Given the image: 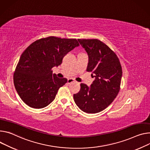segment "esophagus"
I'll use <instances>...</instances> for the list:
<instances>
[{
	"label": "esophagus",
	"instance_id": "1",
	"mask_svg": "<svg viewBox=\"0 0 150 150\" xmlns=\"http://www.w3.org/2000/svg\"><path fill=\"white\" fill-rule=\"evenodd\" d=\"M75 81L72 78H69V79H67V83L68 84H70V83H75Z\"/></svg>",
	"mask_w": 150,
	"mask_h": 150
}]
</instances>
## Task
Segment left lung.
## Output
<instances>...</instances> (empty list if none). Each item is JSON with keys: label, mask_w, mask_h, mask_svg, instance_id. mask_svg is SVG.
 I'll return each instance as SVG.
<instances>
[{"label": "left lung", "mask_w": 150, "mask_h": 150, "mask_svg": "<svg viewBox=\"0 0 150 150\" xmlns=\"http://www.w3.org/2000/svg\"><path fill=\"white\" fill-rule=\"evenodd\" d=\"M78 40L88 54L87 71L94 74L95 80L90 87L81 84L79 91L74 94V101L80 110L86 113L99 112L114 101L119 93L121 66L116 54L100 40Z\"/></svg>", "instance_id": "1"}]
</instances>
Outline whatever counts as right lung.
<instances>
[{
    "label": "right lung",
    "mask_w": 150,
    "mask_h": 150,
    "mask_svg": "<svg viewBox=\"0 0 150 150\" xmlns=\"http://www.w3.org/2000/svg\"><path fill=\"white\" fill-rule=\"evenodd\" d=\"M79 45L76 39L49 36L36 40L24 51L13 73V84L27 105L40 109L54 100L67 80L53 74L52 68Z\"/></svg>",
    "instance_id": "right-lung-1"
}]
</instances>
